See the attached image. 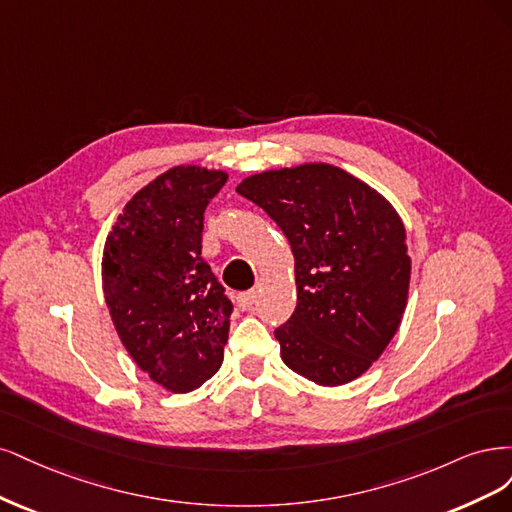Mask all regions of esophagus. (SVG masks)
Here are the masks:
<instances>
[{"label":"esophagus","mask_w":512,"mask_h":512,"mask_svg":"<svg viewBox=\"0 0 512 512\" xmlns=\"http://www.w3.org/2000/svg\"><path fill=\"white\" fill-rule=\"evenodd\" d=\"M255 300H257V293H255V291H246V293H240L238 298H236V302H238V308H242V310L251 308V306L255 304Z\"/></svg>","instance_id":"esophagus-1"}]
</instances>
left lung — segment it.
<instances>
[{
  "mask_svg": "<svg viewBox=\"0 0 512 512\" xmlns=\"http://www.w3.org/2000/svg\"><path fill=\"white\" fill-rule=\"evenodd\" d=\"M236 191L270 214L293 251L298 306L274 332L285 366L323 387L355 381L406 310L410 257L398 210L323 161L246 176Z\"/></svg>",
  "mask_w": 512,
  "mask_h": 512,
  "instance_id": "8db88e82",
  "label": "left lung"
}]
</instances>
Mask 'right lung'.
Segmentation results:
<instances>
[{
	"mask_svg": "<svg viewBox=\"0 0 512 512\" xmlns=\"http://www.w3.org/2000/svg\"><path fill=\"white\" fill-rule=\"evenodd\" d=\"M227 172L174 166L125 204L108 232L102 287L125 351L172 393L223 364L232 302L202 259L204 210Z\"/></svg>",
	"mask_w": 512,
	"mask_h": 512,
	"instance_id": "1",
	"label": "right lung"
}]
</instances>
